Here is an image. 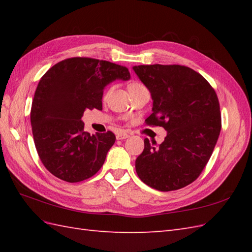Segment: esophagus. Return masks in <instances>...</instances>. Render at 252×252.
<instances>
[{
	"label": "esophagus",
	"mask_w": 252,
	"mask_h": 252,
	"mask_svg": "<svg viewBox=\"0 0 252 252\" xmlns=\"http://www.w3.org/2000/svg\"><path fill=\"white\" fill-rule=\"evenodd\" d=\"M116 137H117V140H126V138L130 137V134H129V133H126V132H118Z\"/></svg>",
	"instance_id": "obj_1"
}]
</instances>
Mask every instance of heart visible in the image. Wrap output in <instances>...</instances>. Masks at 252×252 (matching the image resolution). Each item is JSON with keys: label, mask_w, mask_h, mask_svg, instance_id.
Masks as SVG:
<instances>
[{"label": "heart", "mask_w": 252, "mask_h": 252, "mask_svg": "<svg viewBox=\"0 0 252 252\" xmlns=\"http://www.w3.org/2000/svg\"><path fill=\"white\" fill-rule=\"evenodd\" d=\"M137 84H140V83H138V82H132V83L129 85V88H130V87H134V85H137ZM109 91H110V89L107 90V91H106V94H108Z\"/></svg>", "instance_id": "1"}]
</instances>
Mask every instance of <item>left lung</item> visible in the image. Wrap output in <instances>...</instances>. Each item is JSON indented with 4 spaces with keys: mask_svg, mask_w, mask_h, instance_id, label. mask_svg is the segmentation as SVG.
<instances>
[{
    "mask_svg": "<svg viewBox=\"0 0 252 252\" xmlns=\"http://www.w3.org/2000/svg\"><path fill=\"white\" fill-rule=\"evenodd\" d=\"M133 70L149 90L153 114L148 126H163L158 146L144 140L135 160L144 183L161 191L190 184L206 167L221 131L220 104L215 90L201 74L180 65H141Z\"/></svg>",
    "mask_w": 252,
    "mask_h": 252,
    "instance_id": "8db88e82",
    "label": "left lung"
}]
</instances>
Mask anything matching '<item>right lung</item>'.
Returning <instances> with one entry per match:
<instances>
[{"label":"right lung","instance_id":"1","mask_svg":"<svg viewBox=\"0 0 252 252\" xmlns=\"http://www.w3.org/2000/svg\"><path fill=\"white\" fill-rule=\"evenodd\" d=\"M130 78L126 67L88 57L67 58L44 73L30 119L37 155L53 175L77 183L101 168L116 136L110 131L91 135L81 118L85 109H101L107 84Z\"/></svg>","mask_w":252,"mask_h":252}]
</instances>
